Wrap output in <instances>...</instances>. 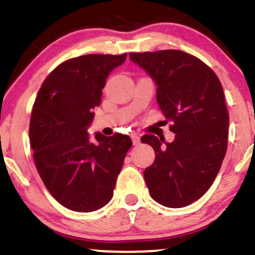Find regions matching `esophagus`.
Wrapping results in <instances>:
<instances>
[{
	"label": "esophagus",
	"instance_id": "34e87169",
	"mask_svg": "<svg viewBox=\"0 0 255 255\" xmlns=\"http://www.w3.org/2000/svg\"><path fill=\"white\" fill-rule=\"evenodd\" d=\"M131 141H133V144H134V146H138V144L141 143V141H140V136H138V135H136V134H133V135H131Z\"/></svg>",
	"mask_w": 255,
	"mask_h": 255
}]
</instances>
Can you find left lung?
<instances>
[{
	"label": "left lung",
	"mask_w": 255,
	"mask_h": 255,
	"mask_svg": "<svg viewBox=\"0 0 255 255\" xmlns=\"http://www.w3.org/2000/svg\"><path fill=\"white\" fill-rule=\"evenodd\" d=\"M156 85V101L173 142L146 134L141 142L155 151L143 172L151 198L181 208L201 198L217 178L227 150L230 117L218 76L198 57L181 50L130 53Z\"/></svg>",
	"instance_id": "8db88e82"
}]
</instances>
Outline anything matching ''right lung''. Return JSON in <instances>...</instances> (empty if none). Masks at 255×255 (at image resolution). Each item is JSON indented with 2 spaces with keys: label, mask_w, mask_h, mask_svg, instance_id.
I'll return each mask as SVG.
<instances>
[{
  "label": "right lung",
  "mask_w": 255,
  "mask_h": 255,
  "mask_svg": "<svg viewBox=\"0 0 255 255\" xmlns=\"http://www.w3.org/2000/svg\"><path fill=\"white\" fill-rule=\"evenodd\" d=\"M124 55L89 54L61 63L42 83L31 112L29 138L44 186L56 201L75 212H93L111 201L129 136L87 129L100 106L111 72Z\"/></svg>",
  "instance_id": "right-lung-1"
}]
</instances>
